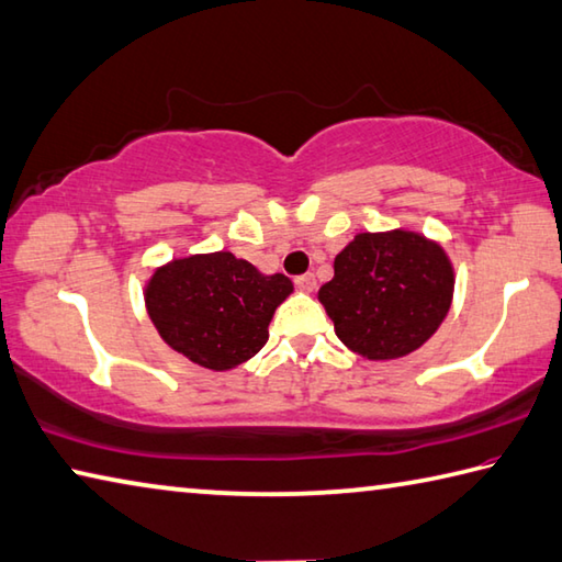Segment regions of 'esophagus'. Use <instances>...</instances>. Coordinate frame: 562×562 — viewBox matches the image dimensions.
I'll return each instance as SVG.
<instances>
[{
  "mask_svg": "<svg viewBox=\"0 0 562 562\" xmlns=\"http://www.w3.org/2000/svg\"><path fill=\"white\" fill-rule=\"evenodd\" d=\"M294 284H297V288L302 290V292H314V288H316V278L312 272H307V274H300L297 280H294Z\"/></svg>",
  "mask_w": 562,
  "mask_h": 562,
  "instance_id": "34e87169",
  "label": "esophagus"
}]
</instances>
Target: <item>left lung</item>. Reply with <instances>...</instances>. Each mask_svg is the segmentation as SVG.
Returning a JSON list of instances; mask_svg holds the SVG:
<instances>
[{"label":"left lung","instance_id":"1","mask_svg":"<svg viewBox=\"0 0 562 562\" xmlns=\"http://www.w3.org/2000/svg\"><path fill=\"white\" fill-rule=\"evenodd\" d=\"M454 270L440 243L413 231L359 233L334 258L319 302L344 346L369 361L413 353L440 329Z\"/></svg>","mask_w":562,"mask_h":562}]
</instances>
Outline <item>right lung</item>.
<instances>
[{
  "instance_id": "add662e5",
  "label": "right lung",
  "mask_w": 562,
  "mask_h": 562,
  "mask_svg": "<svg viewBox=\"0 0 562 562\" xmlns=\"http://www.w3.org/2000/svg\"><path fill=\"white\" fill-rule=\"evenodd\" d=\"M284 274H262L228 250L177 258L151 274L145 304L171 349L211 371H231L252 359L274 310L292 294Z\"/></svg>"
}]
</instances>
